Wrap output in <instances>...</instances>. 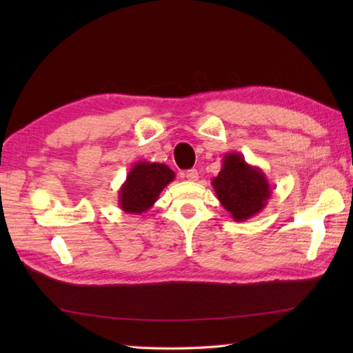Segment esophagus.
I'll return each mask as SVG.
<instances>
[{"label":"esophagus","mask_w":353,"mask_h":353,"mask_svg":"<svg viewBox=\"0 0 353 353\" xmlns=\"http://www.w3.org/2000/svg\"><path fill=\"white\" fill-rule=\"evenodd\" d=\"M185 177L188 179V181H191V182H196V181H199V171L197 170H188L185 172Z\"/></svg>","instance_id":"1"}]
</instances>
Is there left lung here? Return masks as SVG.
I'll return each mask as SVG.
<instances>
[{
    "mask_svg": "<svg viewBox=\"0 0 353 353\" xmlns=\"http://www.w3.org/2000/svg\"><path fill=\"white\" fill-rule=\"evenodd\" d=\"M211 183L216 199L235 221H245L259 214L272 197L264 171L247 163L241 153L224 154L219 176Z\"/></svg>",
    "mask_w": 353,
    "mask_h": 353,
    "instance_id": "left-lung-1",
    "label": "left lung"
}]
</instances>
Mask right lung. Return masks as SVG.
Wrapping results in <instances>:
<instances>
[{"instance_id":"obj_1","label":"right lung","mask_w":353,"mask_h":353,"mask_svg":"<svg viewBox=\"0 0 353 353\" xmlns=\"http://www.w3.org/2000/svg\"><path fill=\"white\" fill-rule=\"evenodd\" d=\"M174 171L165 163L138 161L118 191V205L125 214L139 215L152 208L165 186L174 181Z\"/></svg>"}]
</instances>
